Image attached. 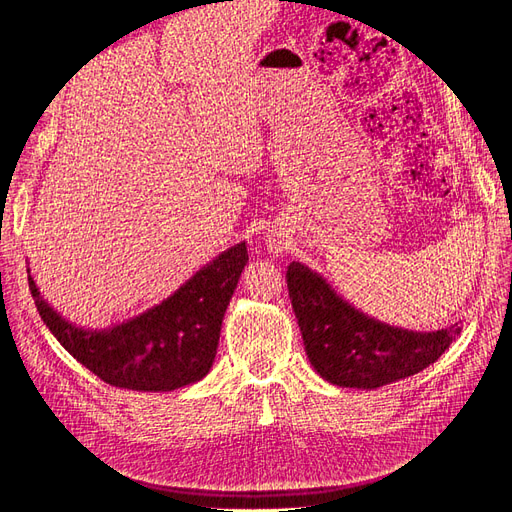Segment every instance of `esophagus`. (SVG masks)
<instances>
[{
	"label": "esophagus",
	"mask_w": 512,
	"mask_h": 512,
	"mask_svg": "<svg viewBox=\"0 0 512 512\" xmlns=\"http://www.w3.org/2000/svg\"><path fill=\"white\" fill-rule=\"evenodd\" d=\"M269 241V247H271V250H275V252H282V245H280V241H277V239H267Z\"/></svg>",
	"instance_id": "1"
}]
</instances>
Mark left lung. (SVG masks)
I'll use <instances>...</instances> for the list:
<instances>
[{"instance_id":"8db88e82","label":"left lung","mask_w":512,"mask_h":512,"mask_svg":"<svg viewBox=\"0 0 512 512\" xmlns=\"http://www.w3.org/2000/svg\"><path fill=\"white\" fill-rule=\"evenodd\" d=\"M286 282L309 363L346 389L371 391L414 376L461 333L459 322L440 331H410L371 318L303 262H290Z\"/></svg>"}]
</instances>
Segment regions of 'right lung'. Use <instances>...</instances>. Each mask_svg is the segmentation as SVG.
Returning a JSON list of instances; mask_svg holds the SVG:
<instances>
[{
  "mask_svg": "<svg viewBox=\"0 0 512 512\" xmlns=\"http://www.w3.org/2000/svg\"><path fill=\"white\" fill-rule=\"evenodd\" d=\"M247 260L245 241L232 245L162 303L106 329L79 327L61 316L36 286L29 262L27 273L40 318L76 361L119 389L166 393L209 374L226 307Z\"/></svg>",
  "mask_w": 512,
  "mask_h": 512,
  "instance_id": "obj_1",
  "label": "right lung"
}]
</instances>
